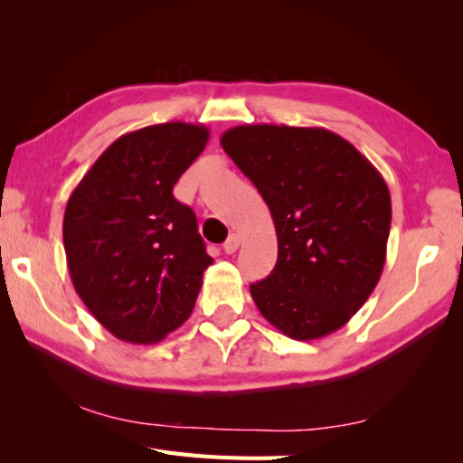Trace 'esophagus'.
Segmentation results:
<instances>
[{"label": "esophagus", "instance_id": "34e87169", "mask_svg": "<svg viewBox=\"0 0 463 463\" xmlns=\"http://www.w3.org/2000/svg\"><path fill=\"white\" fill-rule=\"evenodd\" d=\"M239 244H241L239 234H231V237L224 241L222 250H224L226 254H234V252H237V249H239Z\"/></svg>", "mask_w": 463, "mask_h": 463}]
</instances>
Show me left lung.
Here are the masks:
<instances>
[{
  "label": "left lung",
  "mask_w": 463,
  "mask_h": 463,
  "mask_svg": "<svg viewBox=\"0 0 463 463\" xmlns=\"http://www.w3.org/2000/svg\"><path fill=\"white\" fill-rule=\"evenodd\" d=\"M224 153L269 204L277 267L252 300L292 340L342 328L382 277L392 222L388 184L356 146L322 127L239 125Z\"/></svg>",
  "instance_id": "left-lung-1"
}]
</instances>
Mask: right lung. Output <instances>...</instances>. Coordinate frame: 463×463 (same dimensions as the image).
<instances>
[{
    "mask_svg": "<svg viewBox=\"0 0 463 463\" xmlns=\"http://www.w3.org/2000/svg\"><path fill=\"white\" fill-rule=\"evenodd\" d=\"M204 125L143 127L111 143L69 196V277L115 338L155 344L191 317L213 259L173 186L203 153Z\"/></svg>",
    "mask_w": 463,
    "mask_h": 463,
    "instance_id": "obj_1",
    "label": "right lung"
}]
</instances>
